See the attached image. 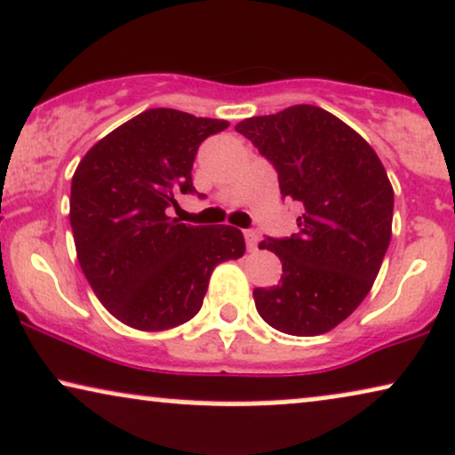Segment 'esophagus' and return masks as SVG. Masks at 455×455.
<instances>
[{"mask_svg":"<svg viewBox=\"0 0 455 455\" xmlns=\"http://www.w3.org/2000/svg\"><path fill=\"white\" fill-rule=\"evenodd\" d=\"M243 235H245V243H248V250L250 251L259 250V242H260L259 233H256V231H245Z\"/></svg>","mask_w":455,"mask_h":455,"instance_id":"obj_1","label":"esophagus"}]
</instances>
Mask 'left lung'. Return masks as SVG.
Listing matches in <instances>:
<instances>
[{
	"label": "left lung",
	"mask_w": 455,
	"mask_h": 455,
	"mask_svg": "<svg viewBox=\"0 0 455 455\" xmlns=\"http://www.w3.org/2000/svg\"><path fill=\"white\" fill-rule=\"evenodd\" d=\"M275 167L282 196L299 201V233L267 237L282 260L277 286L256 288L262 320L294 337L332 331L363 303L392 239L394 190L375 150L343 120L292 106L235 127Z\"/></svg>",
	"instance_id": "1"
}]
</instances>
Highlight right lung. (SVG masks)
<instances>
[{
    "label": "right lung",
    "instance_id": "right-lung-1",
    "mask_svg": "<svg viewBox=\"0 0 455 455\" xmlns=\"http://www.w3.org/2000/svg\"><path fill=\"white\" fill-rule=\"evenodd\" d=\"M228 127L180 109H146L97 141L71 178L69 222L82 273L116 320L167 331L196 315L212 271L245 251L239 228L169 216L196 193L201 141Z\"/></svg>",
    "mask_w": 455,
    "mask_h": 455
}]
</instances>
